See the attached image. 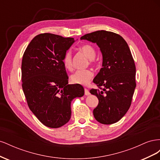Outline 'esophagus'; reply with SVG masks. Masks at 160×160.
<instances>
[{"mask_svg":"<svg viewBox=\"0 0 160 160\" xmlns=\"http://www.w3.org/2000/svg\"><path fill=\"white\" fill-rule=\"evenodd\" d=\"M84 90H85V95H90V92H89V91L88 89L85 88Z\"/></svg>","mask_w":160,"mask_h":160,"instance_id":"34e87169","label":"esophagus"}]
</instances>
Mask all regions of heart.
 Wrapping results in <instances>:
<instances>
[{"instance_id": "heart-1", "label": "heart", "mask_w": 160, "mask_h": 160, "mask_svg": "<svg viewBox=\"0 0 160 160\" xmlns=\"http://www.w3.org/2000/svg\"><path fill=\"white\" fill-rule=\"evenodd\" d=\"M80 50L90 59H94L96 56V51L95 48L89 44L82 45L80 47ZM62 62L66 69L69 71H71L72 69V57L70 51L65 52L63 58H62ZM93 72L90 69L78 70L71 75V81L74 84L86 85L89 83L92 77H93Z\"/></svg>"}]
</instances>
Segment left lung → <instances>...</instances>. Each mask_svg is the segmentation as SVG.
<instances>
[{
    "label": "left lung",
    "instance_id": "left-lung-1",
    "mask_svg": "<svg viewBox=\"0 0 160 160\" xmlns=\"http://www.w3.org/2000/svg\"><path fill=\"white\" fill-rule=\"evenodd\" d=\"M81 39L95 42L103 55L102 68L93 79L99 89L90 90L99 99L93 109L94 118L102 124L115 123L129 109L136 87L132 52L123 38L113 32L95 31Z\"/></svg>",
    "mask_w": 160,
    "mask_h": 160
}]
</instances>
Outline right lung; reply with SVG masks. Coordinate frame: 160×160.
Returning <instances> with one entry per match:
<instances>
[{
	"label": "right lung",
	"instance_id": "add662e5",
	"mask_svg": "<svg viewBox=\"0 0 160 160\" xmlns=\"http://www.w3.org/2000/svg\"><path fill=\"white\" fill-rule=\"evenodd\" d=\"M73 38L42 33L33 38L24 52L22 88L28 108L45 126L58 128L69 122L71 103L84 95L83 86L68 84L62 58Z\"/></svg>",
	"mask_w": 160,
	"mask_h": 160
}]
</instances>
